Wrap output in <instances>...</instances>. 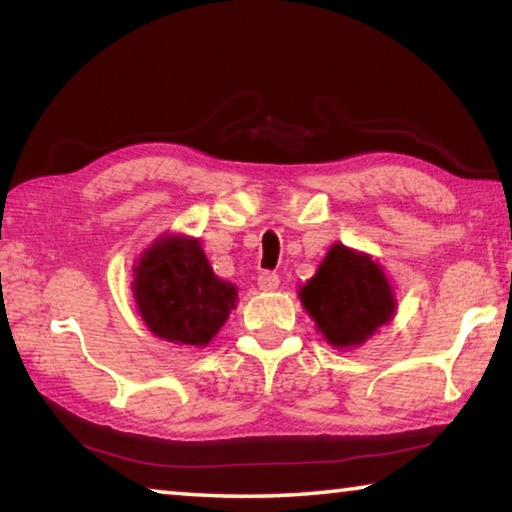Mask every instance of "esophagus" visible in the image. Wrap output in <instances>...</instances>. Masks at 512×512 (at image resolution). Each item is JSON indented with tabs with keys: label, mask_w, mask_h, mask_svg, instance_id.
<instances>
[{
	"label": "esophagus",
	"mask_w": 512,
	"mask_h": 512,
	"mask_svg": "<svg viewBox=\"0 0 512 512\" xmlns=\"http://www.w3.org/2000/svg\"><path fill=\"white\" fill-rule=\"evenodd\" d=\"M257 284H259V289L262 291H275L277 287H280V277H277L275 273H262L257 277Z\"/></svg>",
	"instance_id": "obj_1"
}]
</instances>
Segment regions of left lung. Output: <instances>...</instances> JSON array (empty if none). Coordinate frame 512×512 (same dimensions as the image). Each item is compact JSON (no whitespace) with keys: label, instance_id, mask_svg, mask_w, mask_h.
<instances>
[{"label":"left lung","instance_id":"8db88e82","mask_svg":"<svg viewBox=\"0 0 512 512\" xmlns=\"http://www.w3.org/2000/svg\"><path fill=\"white\" fill-rule=\"evenodd\" d=\"M298 298L316 329L336 350H354L391 323L395 291L372 255L334 244Z\"/></svg>","mask_w":512,"mask_h":512}]
</instances>
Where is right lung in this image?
I'll list each match as a JSON object with an SVG mask.
<instances>
[{"instance_id":"right-lung-1","label":"right lung","mask_w":512,"mask_h":512,"mask_svg":"<svg viewBox=\"0 0 512 512\" xmlns=\"http://www.w3.org/2000/svg\"><path fill=\"white\" fill-rule=\"evenodd\" d=\"M133 298L162 341L205 348L237 307V287L214 273L201 241L164 232L133 266Z\"/></svg>"}]
</instances>
